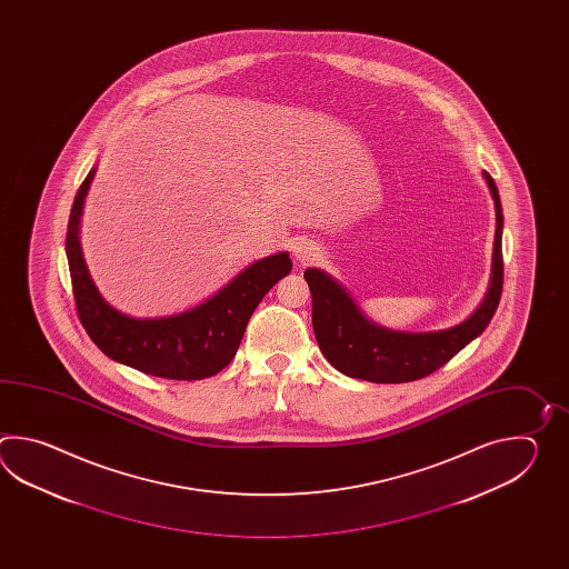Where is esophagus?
Instances as JSON below:
<instances>
[{
	"label": "esophagus",
	"mask_w": 569,
	"mask_h": 569,
	"mask_svg": "<svg viewBox=\"0 0 569 569\" xmlns=\"http://www.w3.org/2000/svg\"><path fill=\"white\" fill-rule=\"evenodd\" d=\"M292 258L299 262V264H311L317 258H319V248L317 243L307 240V238H297L292 246Z\"/></svg>",
	"instance_id": "obj_1"
}]
</instances>
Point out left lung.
I'll use <instances>...</instances> for the list:
<instances>
[{
    "instance_id": "left-lung-1",
    "label": "left lung",
    "mask_w": 569,
    "mask_h": 569,
    "mask_svg": "<svg viewBox=\"0 0 569 569\" xmlns=\"http://www.w3.org/2000/svg\"><path fill=\"white\" fill-rule=\"evenodd\" d=\"M495 199L492 272L480 307L458 326L437 331H397L370 321L350 292L321 268H307L313 299V331L327 362L341 375L376 385L412 382L436 372L478 338L495 317L502 295V206L496 182L482 172Z\"/></svg>"
}]
</instances>
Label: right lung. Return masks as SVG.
<instances>
[{"label": "right lung", "mask_w": 569, "mask_h": 569, "mask_svg": "<svg viewBox=\"0 0 569 569\" xmlns=\"http://www.w3.org/2000/svg\"><path fill=\"white\" fill-rule=\"evenodd\" d=\"M97 167L74 197L67 228V260L81 323L99 350L144 375L170 380H203L221 372L240 348L246 326L262 297L292 268L289 252H277L250 267L199 305L164 317H132L111 307L87 270L79 228Z\"/></svg>", "instance_id": "right-lung-1"}]
</instances>
